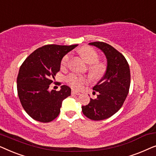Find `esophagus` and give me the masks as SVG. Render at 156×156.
<instances>
[{
	"label": "esophagus",
	"mask_w": 156,
	"mask_h": 156,
	"mask_svg": "<svg viewBox=\"0 0 156 156\" xmlns=\"http://www.w3.org/2000/svg\"><path fill=\"white\" fill-rule=\"evenodd\" d=\"M72 94H75V95H80V93H79V92H77V91H75L74 90L72 91Z\"/></svg>",
	"instance_id": "obj_1"
}]
</instances>
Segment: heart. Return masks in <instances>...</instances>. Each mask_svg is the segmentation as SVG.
<instances>
[{"label":"heart","mask_w":156,"mask_h":156,"mask_svg":"<svg viewBox=\"0 0 156 156\" xmlns=\"http://www.w3.org/2000/svg\"><path fill=\"white\" fill-rule=\"evenodd\" d=\"M81 56L83 57L85 62L89 64V72L91 78L94 80H99L106 72V66L101 62H99V55L92 48L88 46L82 47L80 50ZM70 58V55H65L61 60V67L65 68L68 65ZM66 82L69 87L74 90L79 91L83 88V87L88 82V79L84 76L78 75L76 74H70L65 79Z\"/></svg>","instance_id":"heart-1"}]
</instances>
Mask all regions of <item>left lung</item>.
I'll use <instances>...</instances> for the list:
<instances>
[{
    "label": "left lung",
    "instance_id": "8db88e82",
    "mask_svg": "<svg viewBox=\"0 0 156 156\" xmlns=\"http://www.w3.org/2000/svg\"><path fill=\"white\" fill-rule=\"evenodd\" d=\"M89 44L103 51L107 67L101 80L93 87L99 93L97 98L90 99L87 105L82 106V112L91 120L101 121L109 118L121 108L129 91L131 73L125 57L110 44L104 42Z\"/></svg>",
    "mask_w": 156,
    "mask_h": 156
}]
</instances>
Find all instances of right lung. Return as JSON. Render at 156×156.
<instances>
[{"instance_id": "add662e5", "label": "right lung", "mask_w": 156, "mask_h": 156, "mask_svg": "<svg viewBox=\"0 0 156 156\" xmlns=\"http://www.w3.org/2000/svg\"><path fill=\"white\" fill-rule=\"evenodd\" d=\"M77 45L47 44L31 53L21 65L17 77L18 94L31 118L48 123L58 116L62 102L71 94V89L62 85L59 91H50L49 87L60 69L62 57Z\"/></svg>"}]
</instances>
